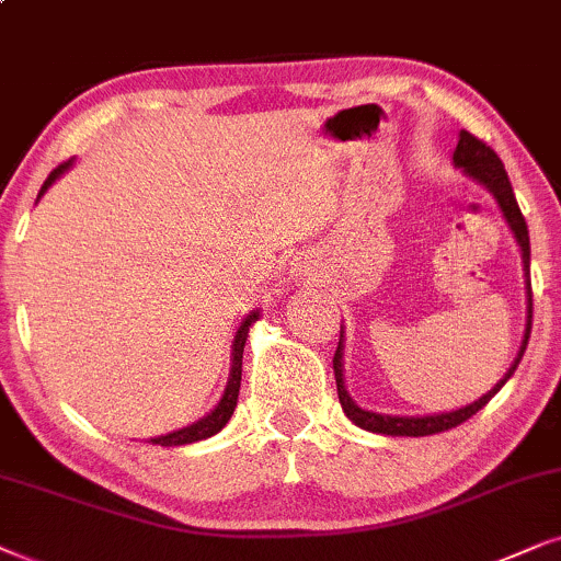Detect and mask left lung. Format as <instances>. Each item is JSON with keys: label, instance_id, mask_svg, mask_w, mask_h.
Masks as SVG:
<instances>
[{"label": "left lung", "instance_id": "8db88e82", "mask_svg": "<svg viewBox=\"0 0 561 561\" xmlns=\"http://www.w3.org/2000/svg\"><path fill=\"white\" fill-rule=\"evenodd\" d=\"M454 163L467 171L469 176H474L477 182H482L488 190L495 194L497 205L503 207L507 222H511L515 238H518L520 251H524V266L528 274V261H531V243H528V226L524 213H520L518 203H515V194L511 186V179H507V171L503 167V161L497 159V153L484 144V140L474 138L472 133L461 130L457 151H454ZM531 318H534V300H531V285H528V325H526V335H524V346L518 351V358L513 362V367L507 369L505 379L492 387L488 394H482L480 400L472 402V405L454 410V413H442V415H425V417H398V415H379V413H369V410H362L354 405V400L348 398L346 387H343V369H341V341L339 348H335L333 356V375H335V387H339V400L343 405V413H346L351 421H354L358 428L371 431V433H385V436H431V433H442L449 428H457L465 421H469L477 410H482L488 402L495 398L500 387H503L515 367L524 358V351L528 346V335H531Z\"/></svg>", "mask_w": 561, "mask_h": 561}]
</instances>
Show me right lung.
<instances>
[{"instance_id": "1", "label": "right lung", "mask_w": 561, "mask_h": 561, "mask_svg": "<svg viewBox=\"0 0 561 561\" xmlns=\"http://www.w3.org/2000/svg\"><path fill=\"white\" fill-rule=\"evenodd\" d=\"M71 167V161H64V163H58V167L50 171L48 174V179L46 182H43V186H41V194L48 190L50 184L56 182V176L58 174H64L66 169ZM41 194H37V197H41ZM259 316L256 312H251L249 318L243 320V325L238 328V333H236V341H233V369H230V379H228V387H226V394H222V400L218 402V408L213 410L210 415H205L203 421H197L194 425H186V428H182V431H174V433H169V436H159V438H153V444H159V446H184V444H194V442H203V438H207V436H213V433H218L222 425H226L228 421H230V415H233V410H236V402H238V390H241V371H243V343H245V339H249V325L253 323V320H256Z\"/></svg>"}]
</instances>
